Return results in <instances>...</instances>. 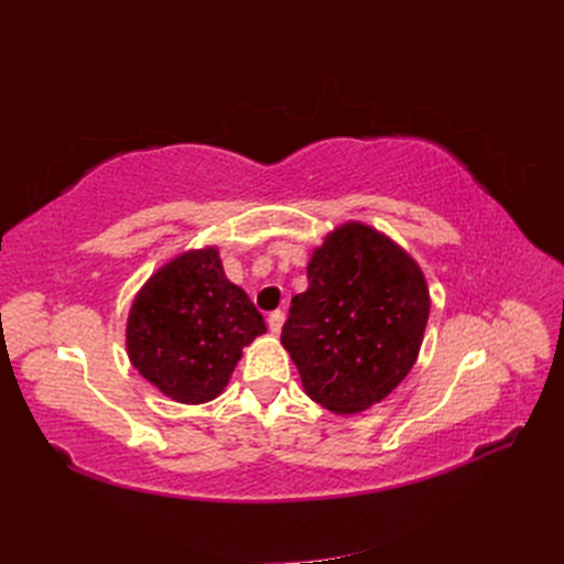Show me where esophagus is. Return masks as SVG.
I'll use <instances>...</instances> for the list:
<instances>
[{"label": "esophagus", "instance_id": "34e87169", "mask_svg": "<svg viewBox=\"0 0 564 564\" xmlns=\"http://www.w3.org/2000/svg\"><path fill=\"white\" fill-rule=\"evenodd\" d=\"M282 324H284V313H282V311H272V313H268V329H270L272 334H280Z\"/></svg>", "mask_w": 564, "mask_h": 564}]
</instances>
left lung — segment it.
<instances>
[{
    "instance_id": "8db88e82",
    "label": "left lung",
    "mask_w": 564,
    "mask_h": 564,
    "mask_svg": "<svg viewBox=\"0 0 564 564\" xmlns=\"http://www.w3.org/2000/svg\"><path fill=\"white\" fill-rule=\"evenodd\" d=\"M431 313L416 261L386 235L346 224L308 263L292 299L282 346L308 395L336 414L381 402L414 367Z\"/></svg>"
}]
</instances>
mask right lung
Listing matches in <instances>:
<instances>
[{
	"mask_svg": "<svg viewBox=\"0 0 564 564\" xmlns=\"http://www.w3.org/2000/svg\"><path fill=\"white\" fill-rule=\"evenodd\" d=\"M263 332V315L207 247L181 253L143 284L129 311L127 352L166 398L199 404L220 395L242 348Z\"/></svg>",
	"mask_w": 564,
	"mask_h": 564,
	"instance_id": "right-lung-1",
	"label": "right lung"
}]
</instances>
